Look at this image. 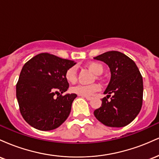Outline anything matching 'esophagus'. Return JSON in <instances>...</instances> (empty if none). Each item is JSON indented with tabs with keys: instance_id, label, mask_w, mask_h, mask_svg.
<instances>
[{
	"instance_id": "esophagus-1",
	"label": "esophagus",
	"mask_w": 159,
	"mask_h": 159,
	"mask_svg": "<svg viewBox=\"0 0 159 159\" xmlns=\"http://www.w3.org/2000/svg\"><path fill=\"white\" fill-rule=\"evenodd\" d=\"M82 97H84V98H85L87 100H88V101H90V100H91L92 99V97H90V96H82Z\"/></svg>"
}]
</instances>
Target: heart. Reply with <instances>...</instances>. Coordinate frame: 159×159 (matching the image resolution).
<instances>
[{
  "instance_id": "b5f03b06",
  "label": "heart",
  "mask_w": 159,
  "mask_h": 159,
  "mask_svg": "<svg viewBox=\"0 0 159 159\" xmlns=\"http://www.w3.org/2000/svg\"><path fill=\"white\" fill-rule=\"evenodd\" d=\"M87 67L95 75H101L103 72V66L97 62H90L87 64ZM66 80L70 84H74L76 81V71L75 67H71L66 72ZM100 87L97 84L92 85H77L71 89L73 93L81 96H90L96 91L99 90Z\"/></svg>"
}]
</instances>
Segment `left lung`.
Returning a JSON list of instances; mask_svg holds the SVG:
<instances>
[{"mask_svg": "<svg viewBox=\"0 0 159 159\" xmlns=\"http://www.w3.org/2000/svg\"><path fill=\"white\" fill-rule=\"evenodd\" d=\"M94 59L106 63L111 74L104 92L107 95L102 99V106L94 111L95 116L107 126H125L135 119L142 107L143 86L139 69L131 58L116 51L103 53Z\"/></svg>", "mask_w": 159, "mask_h": 159, "instance_id": "left-lung-1", "label": "left lung"}]
</instances>
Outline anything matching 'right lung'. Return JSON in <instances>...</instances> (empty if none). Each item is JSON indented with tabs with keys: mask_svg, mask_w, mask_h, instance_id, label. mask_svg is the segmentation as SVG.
I'll return each mask as SVG.
<instances>
[{
	"mask_svg": "<svg viewBox=\"0 0 159 159\" xmlns=\"http://www.w3.org/2000/svg\"><path fill=\"white\" fill-rule=\"evenodd\" d=\"M75 64L73 61L41 53L24 65L16 84V98L29 125L50 131L64 123L77 97L75 93L61 95L69 88L65 74Z\"/></svg>",
	"mask_w": 159,
	"mask_h": 159,
	"instance_id": "1",
	"label": "right lung"
}]
</instances>
